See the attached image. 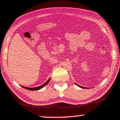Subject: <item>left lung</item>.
<instances>
[{"label": "left lung", "mask_w": 120, "mask_h": 120, "mask_svg": "<svg viewBox=\"0 0 120 120\" xmlns=\"http://www.w3.org/2000/svg\"><path fill=\"white\" fill-rule=\"evenodd\" d=\"M75 84L76 85H77L78 87H80V88H86V87H82V86H80V85H78V84H76V83H75Z\"/></svg>", "instance_id": "1"}]
</instances>
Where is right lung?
<instances>
[{"instance_id": "1", "label": "right lung", "mask_w": 120, "mask_h": 120, "mask_svg": "<svg viewBox=\"0 0 120 120\" xmlns=\"http://www.w3.org/2000/svg\"><path fill=\"white\" fill-rule=\"evenodd\" d=\"M50 79H51V78H50L45 83H44V84H42V85H41V86H40L37 87H34V88H28V87H26L22 86H20L21 87H22V88H25L26 89H27V90H39V89L42 88L43 87H44V86H45L47 85V84L49 83V81H50Z\"/></svg>"}]
</instances>
